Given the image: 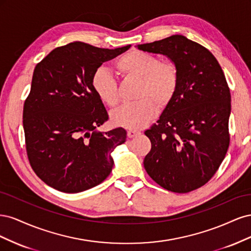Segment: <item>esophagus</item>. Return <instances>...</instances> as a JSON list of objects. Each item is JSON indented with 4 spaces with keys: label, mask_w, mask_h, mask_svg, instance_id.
Here are the masks:
<instances>
[{
    "label": "esophagus",
    "mask_w": 251,
    "mask_h": 251,
    "mask_svg": "<svg viewBox=\"0 0 251 251\" xmlns=\"http://www.w3.org/2000/svg\"><path fill=\"white\" fill-rule=\"evenodd\" d=\"M138 135H140V132L137 131V130H128L127 131V137L128 138H134Z\"/></svg>",
    "instance_id": "esophagus-1"
}]
</instances>
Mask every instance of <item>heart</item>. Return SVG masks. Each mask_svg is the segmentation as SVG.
<instances>
[{"label": "heart", "instance_id": "1", "mask_svg": "<svg viewBox=\"0 0 251 251\" xmlns=\"http://www.w3.org/2000/svg\"><path fill=\"white\" fill-rule=\"evenodd\" d=\"M116 69L127 78L140 80L138 101L125 103L111 114L112 123L126 128H140L153 119L158 108L163 109L176 94L178 72L171 63H163L150 53L133 50L115 62ZM92 88L100 100L110 108L119 102L117 81L112 73L100 68L92 76Z\"/></svg>", "mask_w": 251, "mask_h": 251}]
</instances>
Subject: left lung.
I'll list each match as a JSON object with an SVG mask.
<instances>
[{
  "label": "left lung",
  "mask_w": 251,
  "mask_h": 251,
  "mask_svg": "<svg viewBox=\"0 0 251 251\" xmlns=\"http://www.w3.org/2000/svg\"><path fill=\"white\" fill-rule=\"evenodd\" d=\"M168 57L178 88L157 124L144 132L151 149L143 165L149 176L174 193H188L214 176L229 146L230 91L211 52L183 35L137 45Z\"/></svg>",
  "instance_id": "left-lung-1"
}]
</instances>
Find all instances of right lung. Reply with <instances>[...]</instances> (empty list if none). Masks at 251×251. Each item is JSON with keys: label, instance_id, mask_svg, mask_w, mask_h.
Listing matches in <instances>:
<instances>
[{"label": "right lung", "instance_id": "1", "mask_svg": "<svg viewBox=\"0 0 251 251\" xmlns=\"http://www.w3.org/2000/svg\"><path fill=\"white\" fill-rule=\"evenodd\" d=\"M131 45L103 49L81 42L55 48L36 65L23 111L30 165L47 185L68 194L92 188L112 172V151L126 131L101 133L109 116L92 88L94 72Z\"/></svg>", "mask_w": 251, "mask_h": 251}]
</instances>
